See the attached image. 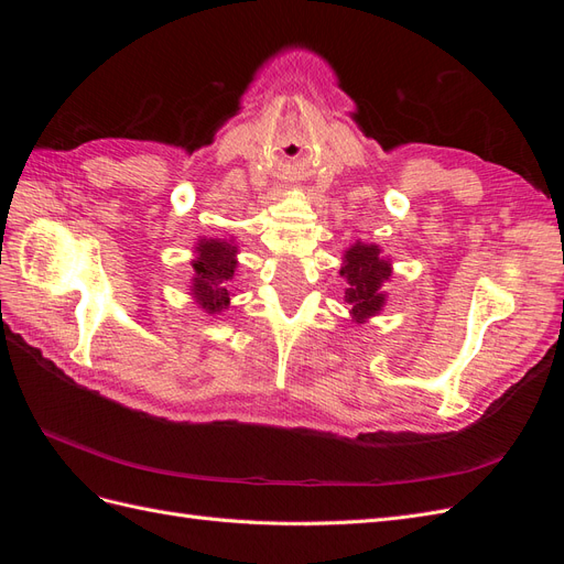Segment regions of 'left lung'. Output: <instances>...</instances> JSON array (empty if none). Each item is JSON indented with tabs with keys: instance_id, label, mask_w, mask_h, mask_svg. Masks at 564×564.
<instances>
[{
	"instance_id": "obj_1",
	"label": "left lung",
	"mask_w": 564,
	"mask_h": 564,
	"mask_svg": "<svg viewBox=\"0 0 564 564\" xmlns=\"http://www.w3.org/2000/svg\"><path fill=\"white\" fill-rule=\"evenodd\" d=\"M379 253V247L373 245H355L346 251V265L340 268V275L348 280L346 301L350 303L355 322H365L383 308L386 294L381 286L390 278V263Z\"/></svg>"
}]
</instances>
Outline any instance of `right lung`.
<instances>
[{
  "instance_id": "obj_1",
  "label": "right lung",
  "mask_w": 564,
  "mask_h": 564,
  "mask_svg": "<svg viewBox=\"0 0 564 564\" xmlns=\"http://www.w3.org/2000/svg\"><path fill=\"white\" fill-rule=\"evenodd\" d=\"M195 251L193 294L204 311L220 313L230 303V280L237 265V247L218 240H202Z\"/></svg>"
}]
</instances>
